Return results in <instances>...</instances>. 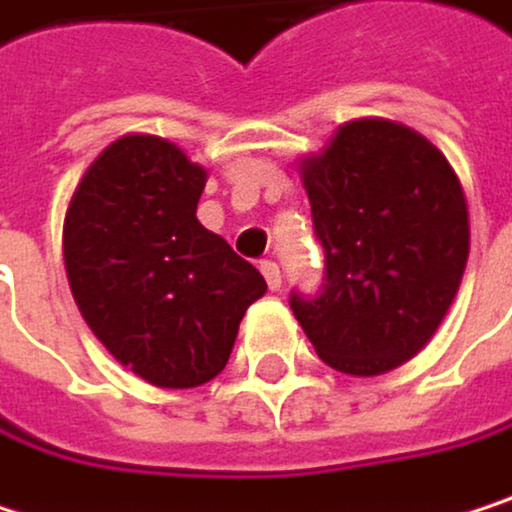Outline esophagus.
<instances>
[{"instance_id":"34e87169","label":"esophagus","mask_w":512,"mask_h":512,"mask_svg":"<svg viewBox=\"0 0 512 512\" xmlns=\"http://www.w3.org/2000/svg\"><path fill=\"white\" fill-rule=\"evenodd\" d=\"M261 273H264L270 291H279V288H282V270H279L276 261H264V264H261Z\"/></svg>"}]
</instances>
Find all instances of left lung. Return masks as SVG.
I'll return each mask as SVG.
<instances>
[{
    "instance_id": "8db88e82",
    "label": "left lung",
    "mask_w": 512,
    "mask_h": 512,
    "mask_svg": "<svg viewBox=\"0 0 512 512\" xmlns=\"http://www.w3.org/2000/svg\"><path fill=\"white\" fill-rule=\"evenodd\" d=\"M327 285L291 309L336 372L375 378L417 357L465 276L471 227L447 155L393 119H351L300 158Z\"/></svg>"
}]
</instances>
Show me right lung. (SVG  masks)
Wrapping results in <instances>:
<instances>
[{"instance_id":"add662e5","label":"right lung","mask_w":512,"mask_h":512,"mask_svg":"<svg viewBox=\"0 0 512 512\" xmlns=\"http://www.w3.org/2000/svg\"><path fill=\"white\" fill-rule=\"evenodd\" d=\"M206 167L155 134H122L77 182L62 224L74 303L95 339L164 390L212 381L264 276L197 221Z\"/></svg>"}]
</instances>
